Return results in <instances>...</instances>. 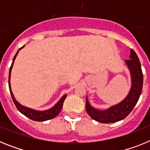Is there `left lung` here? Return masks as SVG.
<instances>
[{
  "label": "left lung",
  "mask_w": 150,
  "mask_h": 150,
  "mask_svg": "<svg viewBox=\"0 0 150 150\" xmlns=\"http://www.w3.org/2000/svg\"><path fill=\"white\" fill-rule=\"evenodd\" d=\"M129 59L125 62L131 75L132 86L129 92L122 100L106 110H98L89 104L86 97V110L95 121L101 123H112L124 120L137 104L142 91L144 76L140 60L133 50L130 52Z\"/></svg>",
  "instance_id": "obj_1"
}]
</instances>
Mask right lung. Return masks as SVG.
<instances>
[{
	"label": "right lung",
	"instance_id": "obj_1",
	"mask_svg": "<svg viewBox=\"0 0 150 150\" xmlns=\"http://www.w3.org/2000/svg\"><path fill=\"white\" fill-rule=\"evenodd\" d=\"M24 46H25L21 47V48L17 51L16 54L14 58H13L11 67H10V72H9V88H10V95H11L13 102H14V104H15L16 107V108L18 109V110L21 113H22L23 115L27 116L28 118L30 119L31 120L38 121V122H44V121H46V120H52V119H53V118H55V116H58L59 112H60V111L62 110V107H63L64 101L66 97H67V94L63 95V96L59 99V101L57 102L56 104H55L53 107H52L51 108H50V109L46 110H37L31 109V108H30V107H25V106L22 105L19 102L17 101L15 97H14L13 91H12L11 84H10V76H11L12 69H13V64H14V62H15V59L16 58L17 55H18V52H19V50H22Z\"/></svg>",
	"mask_w": 150,
	"mask_h": 150
}]
</instances>
